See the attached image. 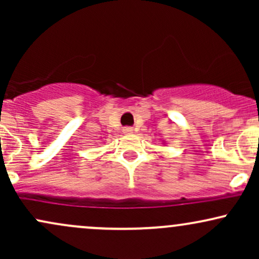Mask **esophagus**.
Here are the masks:
<instances>
[{
  "instance_id": "1",
  "label": "esophagus",
  "mask_w": 259,
  "mask_h": 259,
  "mask_svg": "<svg viewBox=\"0 0 259 259\" xmlns=\"http://www.w3.org/2000/svg\"><path fill=\"white\" fill-rule=\"evenodd\" d=\"M132 132H133V129L130 126H126V127H124V129H123L124 134H130Z\"/></svg>"
}]
</instances>
